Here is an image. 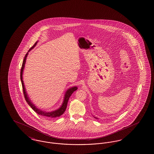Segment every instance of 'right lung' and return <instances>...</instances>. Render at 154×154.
<instances>
[{
  "instance_id": "right-lung-1",
  "label": "right lung",
  "mask_w": 154,
  "mask_h": 154,
  "mask_svg": "<svg viewBox=\"0 0 154 154\" xmlns=\"http://www.w3.org/2000/svg\"><path fill=\"white\" fill-rule=\"evenodd\" d=\"M36 43H37V42H35V44H34V45L30 48L29 51H30L31 49L33 48L36 45ZM27 54H28V53H27L26 54L25 56L24 57L23 61V62H22L21 69V72H20V78H21V83H22L23 93V95H24V97H25V100L26 101L27 103L29 104V105L30 106L31 108H32V109L34 110L35 112H36L38 114L42 116H45V117H48V118H56V117L60 116L61 115H62L64 113V112L66 110V107H67V102H68L69 98L70 97L71 95L72 94V93L74 92V91H75L76 90H77L78 88L76 87H72V88L69 89L66 91V94H65V98H64V100H63V103H62V105L61 106V107L60 109H57V110L54 111H52V112H47L43 111H42V110L38 109V108L36 107V106H34V105H33L31 103V102L29 100V97H27L26 92L25 91V87H24V85H23V80H22V72H23V68H24V66H25V62H26Z\"/></svg>"
}]
</instances>
